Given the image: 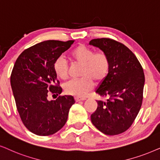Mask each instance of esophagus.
Returning <instances> with one entry per match:
<instances>
[{"label":"esophagus","instance_id":"obj_1","mask_svg":"<svg viewBox=\"0 0 160 160\" xmlns=\"http://www.w3.org/2000/svg\"><path fill=\"white\" fill-rule=\"evenodd\" d=\"M86 99L85 97H74V100L76 102H80V101H83V100H86Z\"/></svg>","mask_w":160,"mask_h":160}]
</instances>
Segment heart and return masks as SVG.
Wrapping results in <instances>:
<instances>
[{
  "label": "heart",
  "instance_id": "b5f03b06",
  "mask_svg": "<svg viewBox=\"0 0 160 160\" xmlns=\"http://www.w3.org/2000/svg\"><path fill=\"white\" fill-rule=\"evenodd\" d=\"M69 58L77 64L81 65L80 76L77 80H71L64 85L67 94L83 97L93 88V80L99 83L103 81L110 71V62L107 53L104 51L95 52L92 48L83 44L77 46L69 52ZM53 69L61 80L68 78V64L62 57L55 60Z\"/></svg>",
  "mask_w": 160,
  "mask_h": 160
}]
</instances>
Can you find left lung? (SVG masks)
<instances>
[{"label": "left lung", "mask_w": 160, "mask_h": 160, "mask_svg": "<svg viewBox=\"0 0 160 160\" xmlns=\"http://www.w3.org/2000/svg\"><path fill=\"white\" fill-rule=\"evenodd\" d=\"M89 44L107 53L110 62L109 73L96 91L107 100L97 101L91 122L105 135H119L131 127L141 108L143 69L135 54L121 42L101 38Z\"/></svg>", "instance_id": "1"}]
</instances>
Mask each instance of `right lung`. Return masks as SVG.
<instances>
[{"label":"right lung","mask_w":160,"mask_h":160,"mask_svg":"<svg viewBox=\"0 0 160 160\" xmlns=\"http://www.w3.org/2000/svg\"><path fill=\"white\" fill-rule=\"evenodd\" d=\"M74 40H48L26 49L17 59L11 74V86L20 118L31 132L40 136L53 135L64 126L72 96H59L49 101L48 93L62 92L53 65Z\"/></svg>","instance_id":"right-lung-1"}]
</instances>
